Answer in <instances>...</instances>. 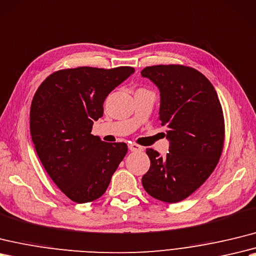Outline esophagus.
Segmentation results:
<instances>
[{
  "instance_id": "esophagus-1",
  "label": "esophagus",
  "mask_w": 256,
  "mask_h": 256,
  "mask_svg": "<svg viewBox=\"0 0 256 256\" xmlns=\"http://www.w3.org/2000/svg\"><path fill=\"white\" fill-rule=\"evenodd\" d=\"M128 150L130 152H142V150H144V148L140 146L138 144H135V142H133V144L128 145Z\"/></svg>"
}]
</instances>
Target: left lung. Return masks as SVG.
Returning <instances> with one entry per match:
<instances>
[{"mask_svg":"<svg viewBox=\"0 0 256 256\" xmlns=\"http://www.w3.org/2000/svg\"><path fill=\"white\" fill-rule=\"evenodd\" d=\"M160 90L159 123L166 128L169 152L147 148L150 167L145 191L166 203L188 198L215 170L224 142V112L215 88L193 68L152 65L140 72Z\"/></svg>","mask_w":256,"mask_h":256,"instance_id":"1","label":"left lung"}]
</instances>
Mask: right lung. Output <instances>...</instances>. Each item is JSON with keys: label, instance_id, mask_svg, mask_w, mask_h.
<instances>
[{"label": "right lung", "instance_id": "obj_1", "mask_svg": "<svg viewBox=\"0 0 256 256\" xmlns=\"http://www.w3.org/2000/svg\"><path fill=\"white\" fill-rule=\"evenodd\" d=\"M130 66H80L52 73L32 101L30 134L36 152L56 186L76 203L99 198L128 152L126 142L92 134L106 96L133 74Z\"/></svg>", "mask_w": 256, "mask_h": 256}]
</instances>
